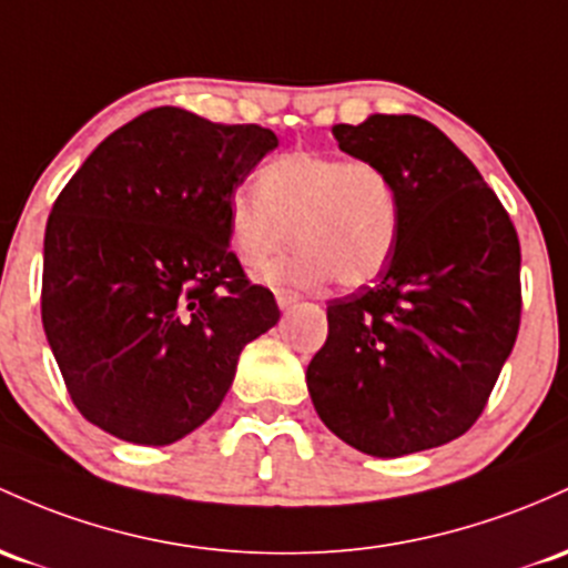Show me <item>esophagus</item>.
<instances>
[{"label":"esophagus","mask_w":568,"mask_h":568,"mask_svg":"<svg viewBox=\"0 0 568 568\" xmlns=\"http://www.w3.org/2000/svg\"><path fill=\"white\" fill-rule=\"evenodd\" d=\"M274 298H277L280 307L288 310V307H294V304L298 302V294H296V291H291V288H277V291H274Z\"/></svg>","instance_id":"obj_1"}]
</instances>
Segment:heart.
<instances>
[{
	"instance_id": "b5f03b06",
	"label": "heart",
	"mask_w": 568,
	"mask_h": 568,
	"mask_svg": "<svg viewBox=\"0 0 568 568\" xmlns=\"http://www.w3.org/2000/svg\"><path fill=\"white\" fill-rule=\"evenodd\" d=\"M255 191L229 199V245L247 270L270 266L285 247L296 255L274 274L317 285L369 283L396 251L402 202L390 174L375 161L291 151L264 164Z\"/></svg>"
}]
</instances>
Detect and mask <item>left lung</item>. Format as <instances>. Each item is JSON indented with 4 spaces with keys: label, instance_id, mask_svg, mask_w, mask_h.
Masks as SVG:
<instances>
[{
    "label": "left lung",
    "instance_id": "8db88e82",
    "mask_svg": "<svg viewBox=\"0 0 568 568\" xmlns=\"http://www.w3.org/2000/svg\"><path fill=\"white\" fill-rule=\"evenodd\" d=\"M345 153L390 174L402 234L372 285L328 302L307 366L313 404L377 458L447 445L483 415L520 328V242L483 174L434 123H336Z\"/></svg>",
    "mask_w": 568,
    "mask_h": 568
}]
</instances>
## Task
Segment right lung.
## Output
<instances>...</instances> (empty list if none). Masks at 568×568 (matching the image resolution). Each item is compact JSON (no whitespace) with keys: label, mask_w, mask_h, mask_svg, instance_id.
I'll list each match as a JSON object with an SVG mask.
<instances>
[{"label":"right lung","mask_w":568,"mask_h":568,"mask_svg":"<svg viewBox=\"0 0 568 568\" xmlns=\"http://www.w3.org/2000/svg\"><path fill=\"white\" fill-rule=\"evenodd\" d=\"M277 136L155 108L112 132L45 226L42 326L74 407L134 445H172L280 321L229 251V199Z\"/></svg>","instance_id":"1"}]
</instances>
